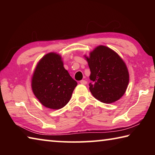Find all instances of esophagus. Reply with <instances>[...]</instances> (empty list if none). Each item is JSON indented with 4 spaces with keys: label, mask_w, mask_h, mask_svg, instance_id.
Returning <instances> with one entry per match:
<instances>
[{
    "label": "esophagus",
    "mask_w": 155,
    "mask_h": 155,
    "mask_svg": "<svg viewBox=\"0 0 155 155\" xmlns=\"http://www.w3.org/2000/svg\"><path fill=\"white\" fill-rule=\"evenodd\" d=\"M80 83L82 84V85H86V84L87 83V81H85V80H81L80 81Z\"/></svg>",
    "instance_id": "obj_1"
}]
</instances>
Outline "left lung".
<instances>
[{
    "mask_svg": "<svg viewBox=\"0 0 155 155\" xmlns=\"http://www.w3.org/2000/svg\"><path fill=\"white\" fill-rule=\"evenodd\" d=\"M90 67V90L94 98L109 104L118 101L127 90L129 74L124 61L105 46H97L85 56Z\"/></svg>",
    "mask_w": 155,
    "mask_h": 155,
    "instance_id": "obj_1",
    "label": "left lung"
}]
</instances>
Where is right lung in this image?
<instances>
[{
    "mask_svg": "<svg viewBox=\"0 0 155 155\" xmlns=\"http://www.w3.org/2000/svg\"><path fill=\"white\" fill-rule=\"evenodd\" d=\"M77 85L64 68L61 57L55 52L46 54L40 60L31 79L34 95L42 105L51 109L66 105Z\"/></svg>",
    "mask_w": 155,
    "mask_h": 155,
    "instance_id": "right-lung-1",
    "label": "right lung"
}]
</instances>
